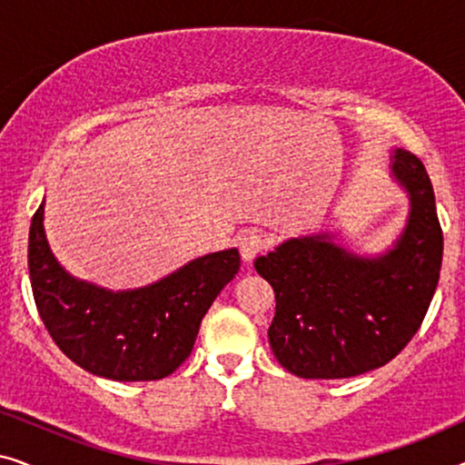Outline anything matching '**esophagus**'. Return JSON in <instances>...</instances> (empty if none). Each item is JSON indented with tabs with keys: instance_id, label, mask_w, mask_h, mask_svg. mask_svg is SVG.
I'll use <instances>...</instances> for the list:
<instances>
[{
	"instance_id": "1",
	"label": "esophagus",
	"mask_w": 465,
	"mask_h": 465,
	"mask_svg": "<svg viewBox=\"0 0 465 465\" xmlns=\"http://www.w3.org/2000/svg\"><path fill=\"white\" fill-rule=\"evenodd\" d=\"M264 247H266V239L256 231L245 232L243 237L239 239V252H241V258H243L245 262H252V260L256 258L258 253L264 250Z\"/></svg>"
}]
</instances>
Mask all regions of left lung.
Wrapping results in <instances>:
<instances>
[{"label": "left lung", "instance_id": "left-lung-1", "mask_svg": "<svg viewBox=\"0 0 465 465\" xmlns=\"http://www.w3.org/2000/svg\"><path fill=\"white\" fill-rule=\"evenodd\" d=\"M391 180L409 215L385 252L355 253L317 231L253 262L275 290L271 349L296 377L349 379L385 366L428 313L442 264L434 188L423 163L402 148L391 152Z\"/></svg>", "mask_w": 465, "mask_h": 465}]
</instances>
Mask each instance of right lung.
Wrapping results in <instances>:
<instances>
[{
  "label": "right lung",
  "instance_id": "right-lung-1",
  "mask_svg": "<svg viewBox=\"0 0 465 465\" xmlns=\"http://www.w3.org/2000/svg\"><path fill=\"white\" fill-rule=\"evenodd\" d=\"M239 266V250L231 247L143 288L114 292L63 269L44 231V201L31 220L29 277L44 326L69 360L104 379L169 377L193 351L201 320Z\"/></svg>",
  "mask_w": 465,
  "mask_h": 465
}]
</instances>
